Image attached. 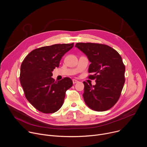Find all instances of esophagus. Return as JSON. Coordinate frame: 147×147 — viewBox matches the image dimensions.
I'll list each match as a JSON object with an SVG mask.
<instances>
[{"label": "esophagus", "mask_w": 147, "mask_h": 147, "mask_svg": "<svg viewBox=\"0 0 147 147\" xmlns=\"http://www.w3.org/2000/svg\"><path fill=\"white\" fill-rule=\"evenodd\" d=\"M72 82H73V83H74V84H75V83H76L78 82V81L77 80H76V79H73V80H72Z\"/></svg>", "instance_id": "1"}]
</instances>
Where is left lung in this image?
<instances>
[{
	"mask_svg": "<svg viewBox=\"0 0 147 147\" xmlns=\"http://www.w3.org/2000/svg\"><path fill=\"white\" fill-rule=\"evenodd\" d=\"M75 47L84 53L91 64L90 79L95 85L84 86L83 97L86 104L96 111H105L118 101L125 84V66L120 54L109 46L92 43H77Z\"/></svg>",
	"mask_w": 147,
	"mask_h": 147,
	"instance_id": "left-lung-1",
	"label": "left lung"
}]
</instances>
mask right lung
<instances>
[{
  "label": "right lung",
  "mask_w": 147,
  "mask_h": 147,
  "mask_svg": "<svg viewBox=\"0 0 147 147\" xmlns=\"http://www.w3.org/2000/svg\"><path fill=\"white\" fill-rule=\"evenodd\" d=\"M74 46L55 44L36 49L24 58L21 65L20 80L27 100L36 109L54 113L62 107L66 91L73 84L69 78L55 82L52 71L59 67L63 56Z\"/></svg>",
  "instance_id": "right-lung-1"
}]
</instances>
